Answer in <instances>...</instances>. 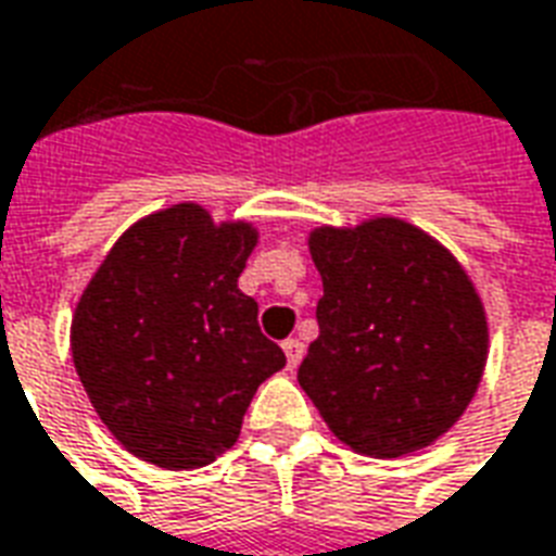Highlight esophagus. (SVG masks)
Here are the masks:
<instances>
[{"label": "esophagus", "mask_w": 556, "mask_h": 556, "mask_svg": "<svg viewBox=\"0 0 556 556\" xmlns=\"http://www.w3.org/2000/svg\"><path fill=\"white\" fill-rule=\"evenodd\" d=\"M283 355H287V364H290V367H299L302 355H305V343L299 338L283 340Z\"/></svg>", "instance_id": "esophagus-1"}]
</instances>
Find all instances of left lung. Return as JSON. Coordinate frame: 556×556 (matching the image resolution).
<instances>
[{
	"label": "left lung",
	"mask_w": 556,
	"mask_h": 556,
	"mask_svg": "<svg viewBox=\"0 0 556 556\" xmlns=\"http://www.w3.org/2000/svg\"><path fill=\"white\" fill-rule=\"evenodd\" d=\"M319 338L299 384L346 447L396 459L439 441L480 388L483 299L439 239L394 216L311 230Z\"/></svg>",
	"instance_id": "8db88e82"
}]
</instances>
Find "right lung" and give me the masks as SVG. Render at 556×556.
<instances>
[{
    "mask_svg": "<svg viewBox=\"0 0 556 556\" xmlns=\"http://www.w3.org/2000/svg\"><path fill=\"white\" fill-rule=\"evenodd\" d=\"M257 237L251 222L172 204L129 225L79 295L73 364L132 456L165 471L216 462L254 391L287 364L237 283Z\"/></svg>",
    "mask_w": 556,
    "mask_h": 556,
    "instance_id": "add662e5",
    "label": "right lung"
}]
</instances>
